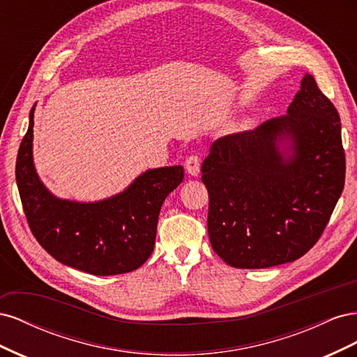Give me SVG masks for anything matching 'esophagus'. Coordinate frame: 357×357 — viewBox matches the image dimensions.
<instances>
[{"label":"esophagus","instance_id":"obj_1","mask_svg":"<svg viewBox=\"0 0 357 357\" xmlns=\"http://www.w3.org/2000/svg\"><path fill=\"white\" fill-rule=\"evenodd\" d=\"M185 168L186 172L192 177H197L199 174V168H201V159L198 156H190L185 162Z\"/></svg>","mask_w":357,"mask_h":357}]
</instances>
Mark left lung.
Segmentation results:
<instances>
[{
    "label": "left lung",
    "instance_id": "1",
    "mask_svg": "<svg viewBox=\"0 0 357 357\" xmlns=\"http://www.w3.org/2000/svg\"><path fill=\"white\" fill-rule=\"evenodd\" d=\"M201 172L210 243L226 264L294 262L317 243L344 189L340 114L304 74L286 116L219 138Z\"/></svg>",
    "mask_w": 357,
    "mask_h": 357
}]
</instances>
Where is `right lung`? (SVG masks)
<instances>
[{
	"label": "right lung",
	"instance_id": "right-lung-1",
	"mask_svg": "<svg viewBox=\"0 0 357 357\" xmlns=\"http://www.w3.org/2000/svg\"><path fill=\"white\" fill-rule=\"evenodd\" d=\"M34 112L16 160L20 201L40 245L58 262L92 275L131 273L155 247L162 204L185 177L181 165L146 169L100 201L59 198L41 181L32 155Z\"/></svg>",
	"mask_w": 357,
	"mask_h": 357
}]
</instances>
